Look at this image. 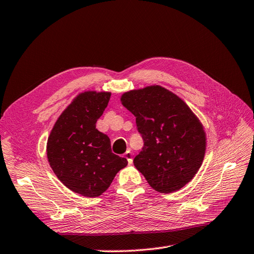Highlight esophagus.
<instances>
[{
  "instance_id": "esophagus-1",
  "label": "esophagus",
  "mask_w": 254,
  "mask_h": 254,
  "mask_svg": "<svg viewBox=\"0 0 254 254\" xmlns=\"http://www.w3.org/2000/svg\"><path fill=\"white\" fill-rule=\"evenodd\" d=\"M125 157L127 158V163L128 164H131L132 162H133V159H132V152L129 151V150H127L126 154H125Z\"/></svg>"
}]
</instances>
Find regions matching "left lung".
<instances>
[{
    "label": "left lung",
    "mask_w": 254,
    "mask_h": 254,
    "mask_svg": "<svg viewBox=\"0 0 254 254\" xmlns=\"http://www.w3.org/2000/svg\"><path fill=\"white\" fill-rule=\"evenodd\" d=\"M121 102L136 118L144 141L134 166L155 190L169 193L181 190L203 161L201 123L180 97L159 85L125 93Z\"/></svg>",
    "instance_id": "1"
}]
</instances>
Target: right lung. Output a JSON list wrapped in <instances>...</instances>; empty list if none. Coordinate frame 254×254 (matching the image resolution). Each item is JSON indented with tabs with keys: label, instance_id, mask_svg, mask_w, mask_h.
I'll list each match as a JSON object with an SVG mask.
<instances>
[{
	"label": "right lung",
	"instance_id": "add662e5",
	"mask_svg": "<svg viewBox=\"0 0 254 254\" xmlns=\"http://www.w3.org/2000/svg\"><path fill=\"white\" fill-rule=\"evenodd\" d=\"M110 93L80 94L58 118L47 139V159L70 190L97 197L110 186L127 160L111 151L110 139L96 128Z\"/></svg>",
	"mask_w": 254,
	"mask_h": 254
}]
</instances>
